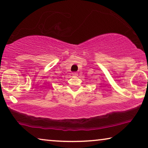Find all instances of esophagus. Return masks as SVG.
I'll return each instance as SVG.
<instances>
[{
    "instance_id": "obj_1",
    "label": "esophagus",
    "mask_w": 148,
    "mask_h": 148,
    "mask_svg": "<svg viewBox=\"0 0 148 148\" xmlns=\"http://www.w3.org/2000/svg\"><path fill=\"white\" fill-rule=\"evenodd\" d=\"M77 75H78V74H77V73H75V72L72 73V76H73V77H76V76H77Z\"/></svg>"
}]
</instances>
